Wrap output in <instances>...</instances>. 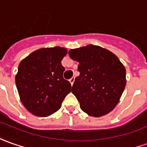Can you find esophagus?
Returning a JSON list of instances; mask_svg holds the SVG:
<instances>
[{
	"mask_svg": "<svg viewBox=\"0 0 147 147\" xmlns=\"http://www.w3.org/2000/svg\"><path fill=\"white\" fill-rule=\"evenodd\" d=\"M69 81H70V83H71V85H73L74 81H75V77L71 78V79L69 80Z\"/></svg>",
	"mask_w": 147,
	"mask_h": 147,
	"instance_id": "1",
	"label": "esophagus"
}]
</instances>
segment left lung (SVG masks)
Masks as SVG:
<instances>
[{
    "mask_svg": "<svg viewBox=\"0 0 147 147\" xmlns=\"http://www.w3.org/2000/svg\"><path fill=\"white\" fill-rule=\"evenodd\" d=\"M68 54L79 62L80 76L75 79L71 92L80 109L96 117L111 112L119 102L126 84L125 68L119 59L94 45L71 49Z\"/></svg>",
    "mask_w": 147,
    "mask_h": 147,
    "instance_id": "left-lung-1",
    "label": "left lung"
}]
</instances>
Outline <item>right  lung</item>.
<instances>
[{"mask_svg":"<svg viewBox=\"0 0 147 147\" xmlns=\"http://www.w3.org/2000/svg\"><path fill=\"white\" fill-rule=\"evenodd\" d=\"M67 53L60 47L38 49L19 63L15 81L22 103L30 113L47 117L58 111L71 90L63 77L61 61Z\"/></svg>","mask_w":147,"mask_h":147,"instance_id":"obj_1","label":"right lung"}]
</instances>
